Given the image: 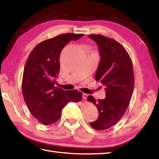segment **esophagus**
<instances>
[{
  "label": "esophagus",
  "mask_w": 159,
  "mask_h": 159,
  "mask_svg": "<svg viewBox=\"0 0 159 159\" xmlns=\"http://www.w3.org/2000/svg\"><path fill=\"white\" fill-rule=\"evenodd\" d=\"M87 96H88V95H87V93H83V98L84 100H86Z\"/></svg>",
  "instance_id": "1"
}]
</instances>
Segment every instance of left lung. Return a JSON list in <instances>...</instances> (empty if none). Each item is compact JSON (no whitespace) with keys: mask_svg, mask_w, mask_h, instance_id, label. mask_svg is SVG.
Segmentation results:
<instances>
[{"mask_svg":"<svg viewBox=\"0 0 159 159\" xmlns=\"http://www.w3.org/2000/svg\"><path fill=\"white\" fill-rule=\"evenodd\" d=\"M89 38L97 43L101 57L95 79L106 90L103 100L87 97L99 112L98 120L89 124L94 129L103 130L116 125L126 111L133 92L134 71L129 55L119 42L102 35Z\"/></svg>","mask_w":159,"mask_h":159,"instance_id":"1","label":"left lung"}]
</instances>
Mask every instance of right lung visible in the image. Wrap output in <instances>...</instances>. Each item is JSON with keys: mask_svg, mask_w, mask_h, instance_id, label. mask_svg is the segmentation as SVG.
I'll list each match as a JSON object with an SVG mask.
<instances>
[{"mask_svg": "<svg viewBox=\"0 0 159 159\" xmlns=\"http://www.w3.org/2000/svg\"><path fill=\"white\" fill-rule=\"evenodd\" d=\"M83 35L66 33L46 39L33 49L26 60L22 82L24 100L32 116L43 125L57 122L68 102L82 100V92L65 91L55 85L62 49L70 41Z\"/></svg>", "mask_w": 159, "mask_h": 159, "instance_id": "obj_1", "label": "right lung"}]
</instances>
